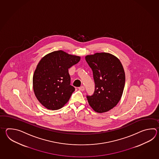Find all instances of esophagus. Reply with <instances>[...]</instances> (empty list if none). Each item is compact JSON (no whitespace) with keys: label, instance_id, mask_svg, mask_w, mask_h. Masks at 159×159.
<instances>
[{"label":"esophagus","instance_id":"esophagus-1","mask_svg":"<svg viewBox=\"0 0 159 159\" xmlns=\"http://www.w3.org/2000/svg\"><path fill=\"white\" fill-rule=\"evenodd\" d=\"M78 89L80 90H81V91H84V86H82L81 87H80V88H78Z\"/></svg>","mask_w":159,"mask_h":159}]
</instances>
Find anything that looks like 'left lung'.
I'll list each match as a JSON object with an SVG mask.
<instances>
[{
	"instance_id": "8db88e82",
	"label": "left lung",
	"mask_w": 159,
	"mask_h": 159,
	"mask_svg": "<svg viewBox=\"0 0 159 159\" xmlns=\"http://www.w3.org/2000/svg\"><path fill=\"white\" fill-rule=\"evenodd\" d=\"M85 60L93 71L95 90L86 95L95 111L102 113L110 110L122 97L125 84V73L120 61L108 53L88 55Z\"/></svg>"
}]
</instances>
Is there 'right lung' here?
I'll return each mask as SVG.
<instances>
[{
	"instance_id": "obj_1",
	"label": "right lung",
	"mask_w": 159,
	"mask_h": 159,
	"mask_svg": "<svg viewBox=\"0 0 159 159\" xmlns=\"http://www.w3.org/2000/svg\"><path fill=\"white\" fill-rule=\"evenodd\" d=\"M80 60L79 56L57 51L40 61L34 73L33 88L38 101L45 107L56 110L68 102L75 90L70 85L68 69Z\"/></svg>"
}]
</instances>
